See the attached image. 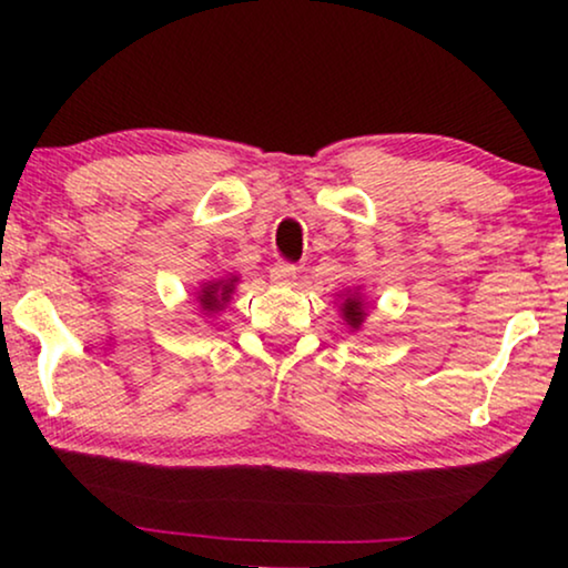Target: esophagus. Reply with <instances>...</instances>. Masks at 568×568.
Here are the masks:
<instances>
[{
  "label": "esophagus",
  "instance_id": "34e87169",
  "mask_svg": "<svg viewBox=\"0 0 568 568\" xmlns=\"http://www.w3.org/2000/svg\"><path fill=\"white\" fill-rule=\"evenodd\" d=\"M297 274L300 268L292 266V263H276V266L271 268V282L276 286H292L297 282Z\"/></svg>",
  "mask_w": 568,
  "mask_h": 568
}]
</instances>
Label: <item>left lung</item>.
Instances as JSON below:
<instances>
[{
	"instance_id": "1",
	"label": "left lung",
	"mask_w": 568,
	"mask_h": 568,
	"mask_svg": "<svg viewBox=\"0 0 568 568\" xmlns=\"http://www.w3.org/2000/svg\"><path fill=\"white\" fill-rule=\"evenodd\" d=\"M338 313L344 317V323L348 325V331L352 333H359L364 328L369 310H367V302L362 297V286H354V290H346L341 294Z\"/></svg>"
}]
</instances>
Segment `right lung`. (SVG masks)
I'll use <instances>...</instances> for the list:
<instances>
[{"instance_id":"obj_1","label":"right lung","mask_w":568,"mask_h":568,"mask_svg":"<svg viewBox=\"0 0 568 568\" xmlns=\"http://www.w3.org/2000/svg\"><path fill=\"white\" fill-rule=\"evenodd\" d=\"M237 282H240L237 274L204 278V282H201L199 290H196V302L201 307V315H206V317L220 315L222 310L230 305L232 292H235Z\"/></svg>"}]
</instances>
